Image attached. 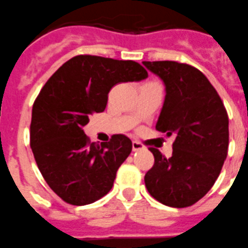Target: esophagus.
I'll list each match as a JSON object with an SVG mask.
<instances>
[{
    "label": "esophagus",
    "instance_id": "esophagus-1",
    "mask_svg": "<svg viewBox=\"0 0 248 248\" xmlns=\"http://www.w3.org/2000/svg\"><path fill=\"white\" fill-rule=\"evenodd\" d=\"M144 146L140 142H138V140H133L132 142V149L133 151H140V149H143Z\"/></svg>",
    "mask_w": 248,
    "mask_h": 248
}]
</instances>
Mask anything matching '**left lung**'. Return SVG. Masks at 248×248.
<instances>
[{"label": "left lung", "mask_w": 248, "mask_h": 248, "mask_svg": "<svg viewBox=\"0 0 248 248\" xmlns=\"http://www.w3.org/2000/svg\"><path fill=\"white\" fill-rule=\"evenodd\" d=\"M143 65L166 85L155 129L175 137L170 158L149 148L155 164L144 175L146 188L167 206H190L213 188L221 171L229 148V116L199 69L171 60Z\"/></svg>", "instance_id": "8db88e82"}]
</instances>
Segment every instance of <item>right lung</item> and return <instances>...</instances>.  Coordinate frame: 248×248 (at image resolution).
<instances>
[{
    "label": "right lung",
    "mask_w": 248,
    "mask_h": 248,
    "mask_svg": "<svg viewBox=\"0 0 248 248\" xmlns=\"http://www.w3.org/2000/svg\"><path fill=\"white\" fill-rule=\"evenodd\" d=\"M147 77L133 60L77 55L46 82L33 104L31 147L46 184L65 202L91 204L111 190L132 142L113 135L101 146L91 143L82 127L105 110L113 86Z\"/></svg>",
    "instance_id": "obj_1"
}]
</instances>
